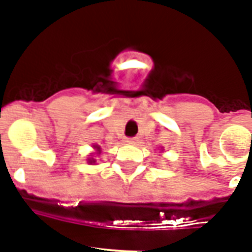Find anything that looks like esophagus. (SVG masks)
Segmentation results:
<instances>
[{"instance_id": "1", "label": "esophagus", "mask_w": 252, "mask_h": 252, "mask_svg": "<svg viewBox=\"0 0 252 252\" xmlns=\"http://www.w3.org/2000/svg\"><path fill=\"white\" fill-rule=\"evenodd\" d=\"M136 141H137V138H136V137L126 138V142H128V144H136Z\"/></svg>"}]
</instances>
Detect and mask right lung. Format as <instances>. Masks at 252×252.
I'll return each mask as SVG.
<instances>
[{"instance_id": "1", "label": "right lung", "mask_w": 252, "mask_h": 252, "mask_svg": "<svg viewBox=\"0 0 252 252\" xmlns=\"http://www.w3.org/2000/svg\"><path fill=\"white\" fill-rule=\"evenodd\" d=\"M93 148H94V149L96 150V154H100V152H102V149H100V146H99V145H94V146H93ZM87 162H89L90 165H95V162H96V159L91 157V158H89V159H87Z\"/></svg>"}]
</instances>
